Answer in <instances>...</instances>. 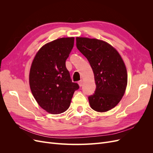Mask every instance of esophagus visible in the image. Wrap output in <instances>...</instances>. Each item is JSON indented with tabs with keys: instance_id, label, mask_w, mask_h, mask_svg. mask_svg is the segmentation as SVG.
Wrapping results in <instances>:
<instances>
[{
	"instance_id": "obj_1",
	"label": "esophagus",
	"mask_w": 153,
	"mask_h": 153,
	"mask_svg": "<svg viewBox=\"0 0 153 153\" xmlns=\"http://www.w3.org/2000/svg\"><path fill=\"white\" fill-rule=\"evenodd\" d=\"M78 85H79L80 87H82V84H83V80L79 81V82H78Z\"/></svg>"
}]
</instances>
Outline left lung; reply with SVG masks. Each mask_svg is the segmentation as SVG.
<instances>
[{"label": "left lung", "instance_id": "1", "mask_svg": "<svg viewBox=\"0 0 153 153\" xmlns=\"http://www.w3.org/2000/svg\"><path fill=\"white\" fill-rule=\"evenodd\" d=\"M76 47L89 61L94 75L96 89L90 96L91 107L98 112L112 109L126 91L128 75L117 50L106 41L76 37Z\"/></svg>", "mask_w": 153, "mask_h": 153}]
</instances>
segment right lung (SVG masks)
<instances>
[{"label":"right lung","instance_id":"right-lung-1","mask_svg":"<svg viewBox=\"0 0 153 153\" xmlns=\"http://www.w3.org/2000/svg\"><path fill=\"white\" fill-rule=\"evenodd\" d=\"M73 37L43 45L36 53L29 72V85L37 103L47 112L61 114L69 107L79 86L72 82L66 61L74 45Z\"/></svg>","mask_w":153,"mask_h":153}]
</instances>
